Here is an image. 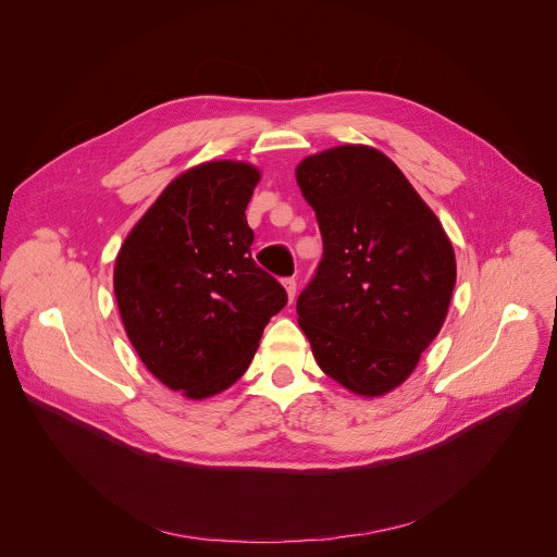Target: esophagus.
I'll use <instances>...</instances> for the list:
<instances>
[{
    "instance_id": "esophagus-1",
    "label": "esophagus",
    "mask_w": 557,
    "mask_h": 557,
    "mask_svg": "<svg viewBox=\"0 0 557 557\" xmlns=\"http://www.w3.org/2000/svg\"><path fill=\"white\" fill-rule=\"evenodd\" d=\"M282 284H284V288H286L288 299L293 301V299H295V295H297V280H295V277H286Z\"/></svg>"
}]
</instances>
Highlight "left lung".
Masks as SVG:
<instances>
[{"mask_svg": "<svg viewBox=\"0 0 557 557\" xmlns=\"http://www.w3.org/2000/svg\"><path fill=\"white\" fill-rule=\"evenodd\" d=\"M297 185L324 258L297 299L320 368L359 396H383L441 333L456 284L449 237L404 172L368 145L306 156Z\"/></svg>", "mask_w": 557, "mask_h": 557, "instance_id": "1", "label": "left lung"}]
</instances>
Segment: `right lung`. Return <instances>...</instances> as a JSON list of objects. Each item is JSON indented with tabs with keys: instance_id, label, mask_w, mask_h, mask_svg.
<instances>
[{
	"instance_id": "right-lung-1",
	"label": "right lung",
	"mask_w": 557,
	"mask_h": 557,
	"mask_svg": "<svg viewBox=\"0 0 557 557\" xmlns=\"http://www.w3.org/2000/svg\"><path fill=\"white\" fill-rule=\"evenodd\" d=\"M260 170L209 161L176 176L132 226L114 264L125 333L145 368L200 401L240 379L282 284L251 258L247 205Z\"/></svg>"
}]
</instances>
